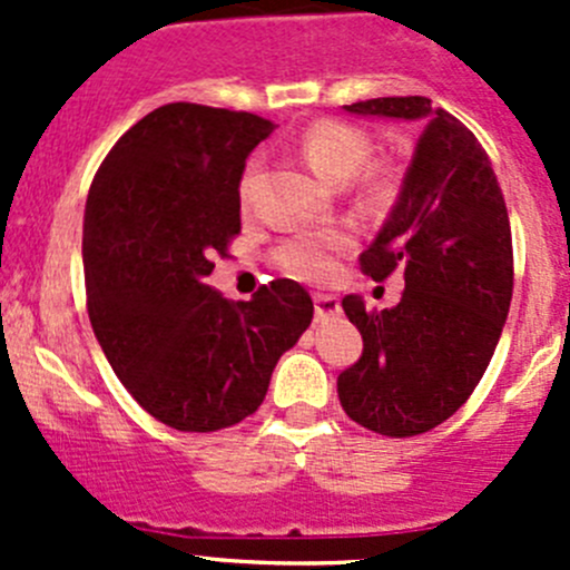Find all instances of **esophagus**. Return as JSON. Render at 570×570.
<instances>
[{"mask_svg": "<svg viewBox=\"0 0 570 570\" xmlns=\"http://www.w3.org/2000/svg\"><path fill=\"white\" fill-rule=\"evenodd\" d=\"M314 312H317V320H331L342 312V306H338V301L333 295H322V292H317V295H314Z\"/></svg>", "mask_w": 570, "mask_h": 570, "instance_id": "obj_1", "label": "esophagus"}]
</instances>
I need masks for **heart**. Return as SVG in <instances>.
Instances as JSON below:
<instances>
[{
  "mask_svg": "<svg viewBox=\"0 0 570 570\" xmlns=\"http://www.w3.org/2000/svg\"><path fill=\"white\" fill-rule=\"evenodd\" d=\"M303 163L317 174L322 181L342 184L350 181L370 159V140L364 131L355 126L342 124V120H317L308 126L297 140ZM250 170L243 178V195H248ZM364 193L377 198L383 193V181L366 178ZM350 248V237L336 228H322V232H303L286 239L275 250V262L284 273L301 281H322L333 273L338 256Z\"/></svg>",
  "mask_w": 570,
  "mask_h": 570,
  "instance_id": "obj_1",
  "label": "heart"
}]
</instances>
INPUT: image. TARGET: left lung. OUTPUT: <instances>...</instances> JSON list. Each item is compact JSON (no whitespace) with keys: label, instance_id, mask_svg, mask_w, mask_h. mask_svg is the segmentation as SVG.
<instances>
[{"label":"left lung","instance_id":"obj_1","mask_svg":"<svg viewBox=\"0 0 570 570\" xmlns=\"http://www.w3.org/2000/svg\"><path fill=\"white\" fill-rule=\"evenodd\" d=\"M364 118L424 126L392 215L361 253L375 281L402 269L400 303L370 312L342 301L364 353L338 375L344 413L361 428L407 439L446 422L488 370L513 297V239L502 187L476 137L424 96L344 107Z\"/></svg>","mask_w":570,"mask_h":570}]
</instances>
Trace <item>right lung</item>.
<instances>
[{"mask_svg":"<svg viewBox=\"0 0 570 570\" xmlns=\"http://www.w3.org/2000/svg\"><path fill=\"white\" fill-rule=\"evenodd\" d=\"M269 131L253 112L176 101L137 120L90 184V325L126 392L181 433L250 416L281 355L312 325L297 281L237 303L206 284L212 258L239 234L245 159Z\"/></svg>","mask_w":570,"mask_h":570,"instance_id":"add662e5","label":"right lung"}]
</instances>
